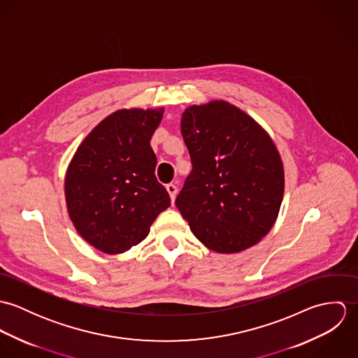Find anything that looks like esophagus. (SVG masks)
Segmentation results:
<instances>
[{
  "label": "esophagus",
  "instance_id": "34e87169",
  "mask_svg": "<svg viewBox=\"0 0 358 358\" xmlns=\"http://www.w3.org/2000/svg\"><path fill=\"white\" fill-rule=\"evenodd\" d=\"M166 190H168L169 197H171V200L173 203L175 199H176V194H178V186L175 183H169V185H166Z\"/></svg>",
  "mask_w": 358,
  "mask_h": 358
}]
</instances>
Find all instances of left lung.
Segmentation results:
<instances>
[{
  "instance_id": "8db88e82",
  "label": "left lung",
  "mask_w": 358,
  "mask_h": 358,
  "mask_svg": "<svg viewBox=\"0 0 358 358\" xmlns=\"http://www.w3.org/2000/svg\"><path fill=\"white\" fill-rule=\"evenodd\" d=\"M180 129L193 169L175 204L193 234L220 254L244 251L273 227L284 168L267 132L223 101L187 107Z\"/></svg>"
}]
</instances>
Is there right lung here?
I'll return each mask as SVG.
<instances>
[{"label": "right lung", "mask_w": 358, "mask_h": 358, "mask_svg": "<svg viewBox=\"0 0 358 358\" xmlns=\"http://www.w3.org/2000/svg\"><path fill=\"white\" fill-rule=\"evenodd\" d=\"M164 108L118 110L106 117L74 154L64 180L66 203L80 236L106 254L143 241L171 205L155 178L150 146Z\"/></svg>", "instance_id": "1"}]
</instances>
